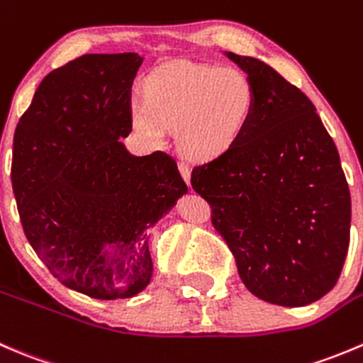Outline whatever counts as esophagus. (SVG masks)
<instances>
[{"label":"esophagus","mask_w":363,"mask_h":363,"mask_svg":"<svg viewBox=\"0 0 363 363\" xmlns=\"http://www.w3.org/2000/svg\"><path fill=\"white\" fill-rule=\"evenodd\" d=\"M178 169H180L182 178L185 180L186 185H190V169H189V166H186L185 162H180V164H178Z\"/></svg>","instance_id":"esophagus-1"}]
</instances>
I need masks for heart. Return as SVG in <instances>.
Returning a JSON list of instances; mask_svg holds the SVG:
<instances>
[{
	"mask_svg": "<svg viewBox=\"0 0 363 363\" xmlns=\"http://www.w3.org/2000/svg\"><path fill=\"white\" fill-rule=\"evenodd\" d=\"M252 109L254 86L245 72L182 60L150 72L143 99L130 102V121L152 143H162L174 127L185 155L211 159L240 138Z\"/></svg>",
	"mask_w": 363,
	"mask_h": 363,
	"instance_id": "obj_1",
	"label": "heart"
}]
</instances>
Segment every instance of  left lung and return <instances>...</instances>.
<instances>
[{
	"label": "left lung",
	"mask_w": 363,
	"mask_h": 363,
	"mask_svg": "<svg viewBox=\"0 0 363 363\" xmlns=\"http://www.w3.org/2000/svg\"><path fill=\"white\" fill-rule=\"evenodd\" d=\"M228 56L252 82V114L190 183L252 295L284 307L315 302L337 284L350 247V186L335 143L302 89L263 61Z\"/></svg>",
	"instance_id": "1"
}]
</instances>
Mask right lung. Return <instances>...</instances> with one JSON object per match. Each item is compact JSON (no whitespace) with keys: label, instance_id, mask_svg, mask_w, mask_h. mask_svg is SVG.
<instances>
[{"label":"right lung","instance_id":"obj_1","mask_svg":"<svg viewBox=\"0 0 363 363\" xmlns=\"http://www.w3.org/2000/svg\"><path fill=\"white\" fill-rule=\"evenodd\" d=\"M141 61L132 52L68 61L45 75L13 134L10 177L28 242L61 284L99 300L148 286L145 229L186 192L173 157H134L120 143L132 130Z\"/></svg>","mask_w":363,"mask_h":363}]
</instances>
